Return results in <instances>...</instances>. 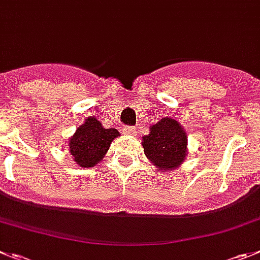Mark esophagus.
<instances>
[{"label": "esophagus", "mask_w": 260, "mask_h": 260, "mask_svg": "<svg viewBox=\"0 0 260 260\" xmlns=\"http://www.w3.org/2000/svg\"><path fill=\"white\" fill-rule=\"evenodd\" d=\"M122 132L125 133V134H132V135H135V133H137V130H135L134 126H123Z\"/></svg>", "instance_id": "34e87169"}]
</instances>
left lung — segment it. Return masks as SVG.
I'll list each match as a JSON object with an SVG mask.
<instances>
[{
	"instance_id": "8db88e82",
	"label": "left lung",
	"mask_w": 260,
	"mask_h": 260,
	"mask_svg": "<svg viewBox=\"0 0 260 260\" xmlns=\"http://www.w3.org/2000/svg\"><path fill=\"white\" fill-rule=\"evenodd\" d=\"M144 153L156 168L175 169L183 162L187 152V135L173 118H161L151 126L149 134L143 138Z\"/></svg>"
}]
</instances>
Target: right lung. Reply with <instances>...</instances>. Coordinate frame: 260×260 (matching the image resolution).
<instances>
[{"instance_id": "1", "label": "right lung", "mask_w": 260, "mask_h": 260, "mask_svg": "<svg viewBox=\"0 0 260 260\" xmlns=\"http://www.w3.org/2000/svg\"><path fill=\"white\" fill-rule=\"evenodd\" d=\"M118 134L116 128H104L95 117H89L71 138L70 152L82 168L96 165Z\"/></svg>"}]
</instances>
